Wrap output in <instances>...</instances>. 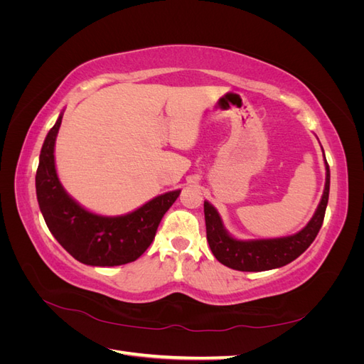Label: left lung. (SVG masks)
<instances>
[{
  "mask_svg": "<svg viewBox=\"0 0 364 364\" xmlns=\"http://www.w3.org/2000/svg\"><path fill=\"white\" fill-rule=\"evenodd\" d=\"M326 161V159H325ZM326 164V182L322 200L314 217L301 232L285 238L240 241L223 229L222 220L213 205L205 202L206 240L214 257L225 266L240 272H264L285 266L310 247L325 218L329 197V165Z\"/></svg>",
  "mask_w": 364,
  "mask_h": 364,
  "instance_id": "1",
  "label": "left lung"
}]
</instances>
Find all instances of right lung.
I'll return each mask as SVG.
<instances>
[{
	"label": "right lung",
	"instance_id": "obj_1",
	"mask_svg": "<svg viewBox=\"0 0 364 364\" xmlns=\"http://www.w3.org/2000/svg\"><path fill=\"white\" fill-rule=\"evenodd\" d=\"M62 115L43 141L36 171V196L50 232L71 257L87 266L112 267L138 259L155 240L164 214L181 190L162 194L136 211L102 217L86 211L63 191L54 167V141Z\"/></svg>",
	"mask_w": 364,
	"mask_h": 364
}]
</instances>
